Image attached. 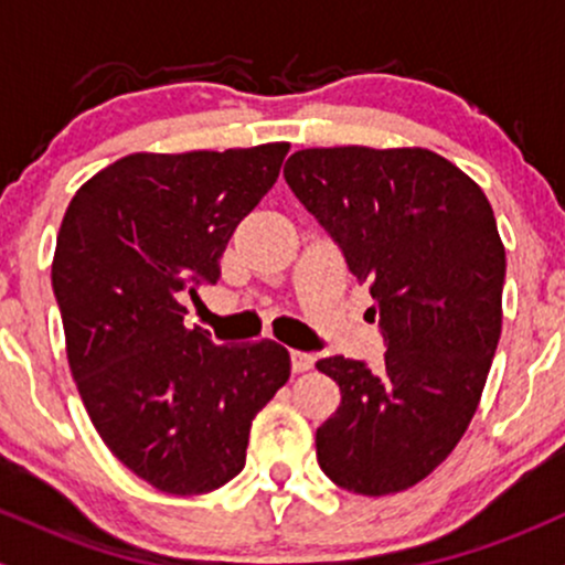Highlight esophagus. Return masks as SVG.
I'll list each match as a JSON object with an SVG mask.
<instances>
[{
    "instance_id": "obj_1",
    "label": "esophagus",
    "mask_w": 565,
    "mask_h": 565,
    "mask_svg": "<svg viewBox=\"0 0 565 565\" xmlns=\"http://www.w3.org/2000/svg\"><path fill=\"white\" fill-rule=\"evenodd\" d=\"M313 366V355L302 353V350H291V372L302 374Z\"/></svg>"
}]
</instances>
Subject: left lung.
I'll return each mask as SVG.
<instances>
[{
  "mask_svg": "<svg viewBox=\"0 0 565 565\" xmlns=\"http://www.w3.org/2000/svg\"><path fill=\"white\" fill-rule=\"evenodd\" d=\"M284 178L369 281L385 364L329 355L342 404L316 430L321 470L385 497L444 462L481 404L502 334L504 244L476 180L427 148H305Z\"/></svg>",
  "mask_w": 565,
  "mask_h": 565,
  "instance_id": "left-lung-1",
  "label": "left lung"
}]
</instances>
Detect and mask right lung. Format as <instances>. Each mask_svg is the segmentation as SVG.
<instances>
[{
  "mask_svg": "<svg viewBox=\"0 0 565 565\" xmlns=\"http://www.w3.org/2000/svg\"><path fill=\"white\" fill-rule=\"evenodd\" d=\"M287 153H129L74 193L57 231L53 289L84 408L114 457L167 494L236 478L252 419L289 380L278 342L215 345L183 323V297L217 281Z\"/></svg>",
  "mask_w": 565,
  "mask_h": 565,
  "instance_id": "right-lung-1",
  "label": "right lung"
}]
</instances>
